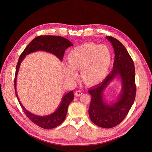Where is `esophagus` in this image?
<instances>
[{"label": "esophagus", "mask_w": 152, "mask_h": 152, "mask_svg": "<svg viewBox=\"0 0 152 152\" xmlns=\"http://www.w3.org/2000/svg\"><path fill=\"white\" fill-rule=\"evenodd\" d=\"M82 94H83V91H82V90H77L75 92L76 96H79L82 95Z\"/></svg>", "instance_id": "esophagus-1"}]
</instances>
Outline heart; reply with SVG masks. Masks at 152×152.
<instances>
[{
    "label": "heart",
    "instance_id": "b5f03b06",
    "mask_svg": "<svg viewBox=\"0 0 152 152\" xmlns=\"http://www.w3.org/2000/svg\"><path fill=\"white\" fill-rule=\"evenodd\" d=\"M67 60L70 67L66 69L69 79H75L76 70H80L86 83L93 85L102 82L107 76L112 65V53L104 45L93 42L81 44L69 52Z\"/></svg>",
    "mask_w": 152,
    "mask_h": 152
}]
</instances>
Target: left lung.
Segmentation results:
<instances>
[{"label": "left lung", "instance_id": "left-lung-1", "mask_svg": "<svg viewBox=\"0 0 152 152\" xmlns=\"http://www.w3.org/2000/svg\"><path fill=\"white\" fill-rule=\"evenodd\" d=\"M107 39L111 42L114 49L113 69L102 83L88 91L92 96L89 114L91 121L96 126L112 128L118 125L129 112L135 99L136 86L134 64L127 49L115 38L107 36ZM117 75L121 78L123 92L118 102L109 105L103 102L102 93L109 82Z\"/></svg>", "mask_w": 152, "mask_h": 152}]
</instances>
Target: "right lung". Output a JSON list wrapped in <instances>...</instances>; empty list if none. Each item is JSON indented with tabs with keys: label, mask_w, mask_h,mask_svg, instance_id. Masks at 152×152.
Segmentation results:
<instances>
[{
	"label": "right lung",
	"mask_w": 152,
	"mask_h": 152,
	"mask_svg": "<svg viewBox=\"0 0 152 152\" xmlns=\"http://www.w3.org/2000/svg\"><path fill=\"white\" fill-rule=\"evenodd\" d=\"M72 45L73 44L70 40L60 36L40 35L36 37L34 39L31 41V42L27 45L25 50L21 54L19 59H18L16 68L15 82H14L16 96L21 107L23 110L27 117L32 122L36 124L37 126L43 129H49L56 127L59 125H60L65 121L68 106L73 99V98H74L73 92H69L68 93L64 96L59 108L53 113L48 116H37L35 115L32 114L28 111H27L20 102L19 98H18L16 91V77L18 72V70H19L21 62L27 54L37 51V50H45V51L53 53V54L56 55L60 60H62L66 49H67L68 47L72 46Z\"/></svg>",
	"instance_id": "add662e5"
}]
</instances>
